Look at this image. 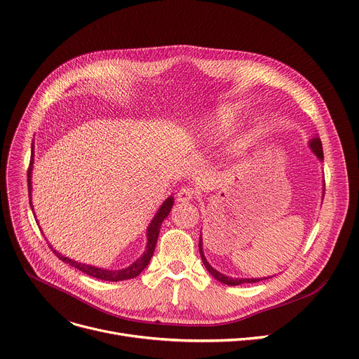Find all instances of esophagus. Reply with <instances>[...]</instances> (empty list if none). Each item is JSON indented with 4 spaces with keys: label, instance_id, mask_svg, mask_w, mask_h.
<instances>
[{
    "label": "esophagus",
    "instance_id": "1",
    "mask_svg": "<svg viewBox=\"0 0 359 359\" xmlns=\"http://www.w3.org/2000/svg\"><path fill=\"white\" fill-rule=\"evenodd\" d=\"M194 197H196V192H194V189H192V188H181L178 191V194H177V200L180 203H187V201L192 200Z\"/></svg>",
    "mask_w": 359,
    "mask_h": 359
}]
</instances>
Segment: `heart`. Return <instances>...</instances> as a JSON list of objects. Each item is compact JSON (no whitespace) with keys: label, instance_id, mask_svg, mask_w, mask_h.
<instances>
[{"label":"heart","instance_id":"obj_1","mask_svg":"<svg viewBox=\"0 0 359 359\" xmlns=\"http://www.w3.org/2000/svg\"><path fill=\"white\" fill-rule=\"evenodd\" d=\"M240 109L236 104H224L219 106L215 112L211 115L205 126L203 128V132L205 135H222L229 132L238 121ZM241 148L240 142L233 144V151H238Z\"/></svg>","mask_w":359,"mask_h":359}]
</instances>
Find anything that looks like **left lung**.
Masks as SVG:
<instances>
[{"label": "left lung", "instance_id": "obj_1", "mask_svg": "<svg viewBox=\"0 0 359 359\" xmlns=\"http://www.w3.org/2000/svg\"><path fill=\"white\" fill-rule=\"evenodd\" d=\"M309 147H311L312 152L319 158V161H322V159H323V149H322V142H320L319 137H313V140H311ZM323 184H325V181H323ZM198 249H200L201 260H203L205 269L211 273L212 278H215L218 282H222V283H224V285H229V286H238V285H243V283H256V282H262V280H264V279H269V278H260V279H256V278H252V279H233V278H229V276L217 271V270L207 262V259H205V256H204V252H203V238H201V237H200V243H198ZM270 278H271V276H270Z\"/></svg>", "mask_w": 359, "mask_h": 359}]
</instances>
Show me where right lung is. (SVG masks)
<instances>
[{"label": "right lung", "mask_w": 359, "mask_h": 359, "mask_svg": "<svg viewBox=\"0 0 359 359\" xmlns=\"http://www.w3.org/2000/svg\"><path fill=\"white\" fill-rule=\"evenodd\" d=\"M34 148V147H32ZM33 158L30 161V168H29V180H27V182H29V196H30V207L33 208L32 205V170H33ZM174 205V198L172 197H168L167 200H165L161 205V208L158 210V212L155 214V217L152 218V222L147 230V238H148V243H147V250L145 253L137 259L136 262H133L129 267L126 269H122V270H107V269H100V267H95V266H89V264H83V263H77L72 259H67L65 256H62L59 252H56L53 249V247L50 245V249L53 250V253L56 255L62 262L65 263H69L70 266L79 269L80 271H83L89 276H92V278H96V279H100V280H107V282H121V280H128V279H133L136 278V276H140L141 271L148 266L152 255H154V250H155V245H156V240H158V236H159V230H161V224L165 218L168 217L171 208Z\"/></svg>", "instance_id": "right-lung-1"}]
</instances>
